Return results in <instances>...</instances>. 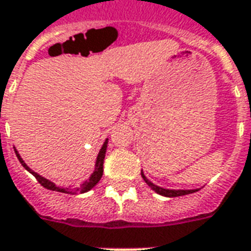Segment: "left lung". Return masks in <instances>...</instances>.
I'll return each instance as SVG.
<instances>
[{"instance_id":"obj_1","label":"left lung","mask_w":251,"mask_h":251,"mask_svg":"<svg viewBox=\"0 0 251 251\" xmlns=\"http://www.w3.org/2000/svg\"><path fill=\"white\" fill-rule=\"evenodd\" d=\"M141 176H142V178H144L145 182L148 183V185H149V186L153 189L154 192L158 193V194H161V196H163V197H181V196H186V194H192V193H196L200 190V189H192V190H174V189H163V187L157 186V185H154L151 181H149L148 178L145 177L144 172H141Z\"/></svg>"}]
</instances>
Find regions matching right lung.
I'll use <instances>...</instances> for the list:
<instances>
[{
    "label": "right lung",
    "instance_id": "right-lung-1",
    "mask_svg": "<svg viewBox=\"0 0 251 251\" xmlns=\"http://www.w3.org/2000/svg\"><path fill=\"white\" fill-rule=\"evenodd\" d=\"M106 148H107V138H106V141L103 142L101 150H100V153H98V155H97V161H96V168H94V172L92 173V176L89 177L88 181H85V182H83L82 185H81V186H78V187H58V186H55V183H53L51 181H49V179H46V178H44L42 176H40V174H37L34 170H31V169L27 166L26 163L24 162V159L21 158V155L18 154V151H17L16 149H14V151H16L17 158H18V161L21 162L22 166L26 169L27 172L31 173V174H33V176L36 177L37 181H38V182H40L44 187L49 189V190H53V192L66 193V194H78V193L89 192V190L96 186V185L98 183V181L101 179L102 173H103V159H105V154H106Z\"/></svg>",
    "mask_w": 251,
    "mask_h": 251
}]
</instances>
